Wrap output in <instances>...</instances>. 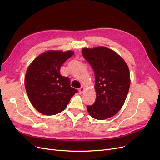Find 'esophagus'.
<instances>
[{
	"label": "esophagus",
	"mask_w": 160,
	"mask_h": 160,
	"mask_svg": "<svg viewBox=\"0 0 160 160\" xmlns=\"http://www.w3.org/2000/svg\"><path fill=\"white\" fill-rule=\"evenodd\" d=\"M84 90H85V88H84V87L81 86V88H79V93H80V94H82V93H83V91H84Z\"/></svg>",
	"instance_id": "obj_1"
}]
</instances>
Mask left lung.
Wrapping results in <instances>:
<instances>
[{"label":"left lung","instance_id":"left-lung-1","mask_svg":"<svg viewBox=\"0 0 160 160\" xmlns=\"http://www.w3.org/2000/svg\"><path fill=\"white\" fill-rule=\"evenodd\" d=\"M85 59L94 71L96 99L87 105L88 113L96 119L113 117L122 109L130 86L126 62L115 51L104 47L82 49Z\"/></svg>","mask_w":160,"mask_h":160}]
</instances>
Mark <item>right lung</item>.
<instances>
[{"mask_svg":"<svg viewBox=\"0 0 160 160\" xmlns=\"http://www.w3.org/2000/svg\"><path fill=\"white\" fill-rule=\"evenodd\" d=\"M74 54L68 51H49L38 56L28 66L25 89L33 107L38 112L53 115L63 111L77 89L70 85L67 77L62 76V65Z\"/></svg>","mask_w":160,"mask_h":160,"instance_id":"right-lung-1","label":"right lung"}]
</instances>
